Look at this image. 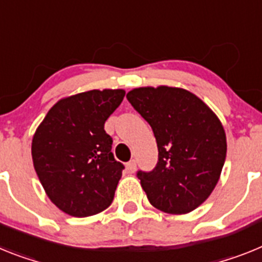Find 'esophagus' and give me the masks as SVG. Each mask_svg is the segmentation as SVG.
Instances as JSON below:
<instances>
[{"label":"esophagus","instance_id":"esophagus-1","mask_svg":"<svg viewBox=\"0 0 262 262\" xmlns=\"http://www.w3.org/2000/svg\"><path fill=\"white\" fill-rule=\"evenodd\" d=\"M136 167H137V163H136L134 159H132V161H129V162L126 163V171L130 172V174H133V172L136 171Z\"/></svg>","mask_w":262,"mask_h":262}]
</instances>
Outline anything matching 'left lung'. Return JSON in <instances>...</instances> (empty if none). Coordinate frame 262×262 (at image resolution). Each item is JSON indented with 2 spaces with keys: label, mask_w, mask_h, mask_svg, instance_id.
<instances>
[{
  "label": "left lung",
  "mask_w": 262,
  "mask_h": 262,
  "mask_svg": "<svg viewBox=\"0 0 262 262\" xmlns=\"http://www.w3.org/2000/svg\"><path fill=\"white\" fill-rule=\"evenodd\" d=\"M126 99L149 122L158 146L156 167L137 171L149 202L172 215L194 211L211 195L226 161L220 120L183 88H134Z\"/></svg>",
  "instance_id": "left-lung-1"
}]
</instances>
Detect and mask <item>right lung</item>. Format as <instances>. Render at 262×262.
I'll return each instance as SVG.
<instances>
[{
    "label": "right lung",
    "instance_id": "right-lung-1",
    "mask_svg": "<svg viewBox=\"0 0 262 262\" xmlns=\"http://www.w3.org/2000/svg\"><path fill=\"white\" fill-rule=\"evenodd\" d=\"M124 96V90H92L59 100L34 134L36 175L50 200L68 215H96L112 203L124 165L111 151L104 124Z\"/></svg>",
    "mask_w": 262,
    "mask_h": 262
}]
</instances>
